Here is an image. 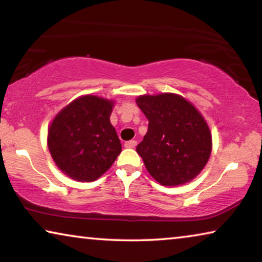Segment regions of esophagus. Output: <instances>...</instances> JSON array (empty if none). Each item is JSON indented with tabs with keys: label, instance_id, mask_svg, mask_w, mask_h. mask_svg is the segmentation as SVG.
Instances as JSON below:
<instances>
[{
	"label": "esophagus",
	"instance_id": "34e87169",
	"mask_svg": "<svg viewBox=\"0 0 262 262\" xmlns=\"http://www.w3.org/2000/svg\"><path fill=\"white\" fill-rule=\"evenodd\" d=\"M136 144H137V142H136V141H134V140H132V141H127L126 143H125V148H129V149H132V148H135V147H136Z\"/></svg>",
	"mask_w": 262,
	"mask_h": 262
}]
</instances>
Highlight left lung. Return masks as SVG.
I'll return each mask as SVG.
<instances>
[{"label":"left lung","mask_w":262,"mask_h":262,"mask_svg":"<svg viewBox=\"0 0 262 262\" xmlns=\"http://www.w3.org/2000/svg\"><path fill=\"white\" fill-rule=\"evenodd\" d=\"M136 104L149 125L136 151L150 174L164 186L195 178L209 159L211 135L202 115L173 94L141 96Z\"/></svg>","instance_id":"left-lung-1"}]
</instances>
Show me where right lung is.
Wrapping results in <instances>:
<instances>
[{"mask_svg":"<svg viewBox=\"0 0 262 262\" xmlns=\"http://www.w3.org/2000/svg\"><path fill=\"white\" fill-rule=\"evenodd\" d=\"M112 107V101L84 96L53 120L48 149L56 165L70 178L97 180L121 152L120 140L110 122Z\"/></svg>","mask_w":262,"mask_h":262,"instance_id":"right-lung-1","label":"right lung"}]
</instances>
